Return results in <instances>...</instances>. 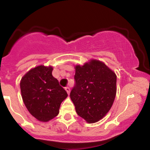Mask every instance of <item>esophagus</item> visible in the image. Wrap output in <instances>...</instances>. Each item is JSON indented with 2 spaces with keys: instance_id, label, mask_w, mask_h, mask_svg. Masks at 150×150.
I'll return each mask as SVG.
<instances>
[{
  "instance_id": "obj_1",
  "label": "esophagus",
  "mask_w": 150,
  "mask_h": 150,
  "mask_svg": "<svg viewBox=\"0 0 150 150\" xmlns=\"http://www.w3.org/2000/svg\"><path fill=\"white\" fill-rule=\"evenodd\" d=\"M65 91H66L67 92V93H68V94H70V88L68 87H65Z\"/></svg>"
}]
</instances>
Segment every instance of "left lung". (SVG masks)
<instances>
[{
    "label": "left lung",
    "mask_w": 150,
    "mask_h": 150,
    "mask_svg": "<svg viewBox=\"0 0 150 150\" xmlns=\"http://www.w3.org/2000/svg\"><path fill=\"white\" fill-rule=\"evenodd\" d=\"M75 85L70 97L78 116L87 123L102 119L112 106L116 94V75L104 63L91 59L77 65Z\"/></svg>",
    "instance_id": "left-lung-1"
}]
</instances>
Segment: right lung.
Returning <instances> with one entry per match:
<instances>
[{
	"label": "right lung",
	"mask_w": 150,
	"mask_h": 150,
	"mask_svg": "<svg viewBox=\"0 0 150 150\" xmlns=\"http://www.w3.org/2000/svg\"><path fill=\"white\" fill-rule=\"evenodd\" d=\"M52 71L51 65H39L29 70L20 81L24 104L31 115L42 122L57 116L62 101L68 97Z\"/></svg>",
	"instance_id": "obj_1"
}]
</instances>
